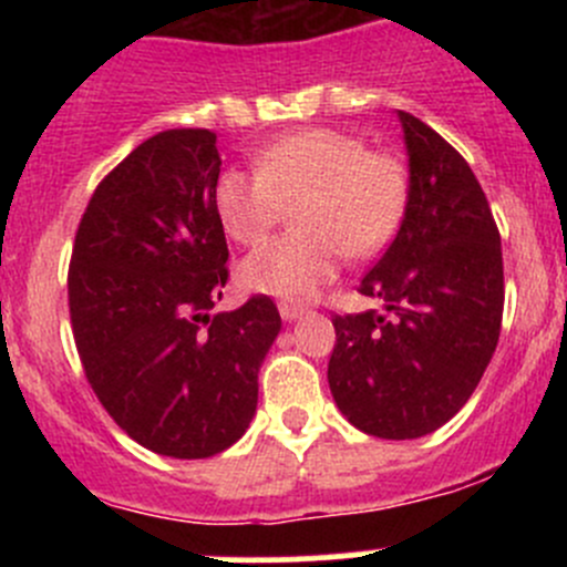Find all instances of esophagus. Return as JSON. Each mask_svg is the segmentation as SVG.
Returning a JSON list of instances; mask_svg holds the SVG:
<instances>
[{"mask_svg": "<svg viewBox=\"0 0 567 567\" xmlns=\"http://www.w3.org/2000/svg\"><path fill=\"white\" fill-rule=\"evenodd\" d=\"M279 316L285 320H296L305 316V307L301 305H293V301H279Z\"/></svg>", "mask_w": 567, "mask_h": 567, "instance_id": "34e87169", "label": "esophagus"}]
</instances>
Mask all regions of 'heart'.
Segmentation results:
<instances>
[{"instance_id":"b5f03b06","label":"heart","mask_w":567,"mask_h":567,"mask_svg":"<svg viewBox=\"0 0 567 567\" xmlns=\"http://www.w3.org/2000/svg\"><path fill=\"white\" fill-rule=\"evenodd\" d=\"M255 169L216 177L214 208L227 236L255 247L290 208L299 227L244 260L241 282L257 293L307 299L334 277L342 255L384 249L409 203L405 164L346 131H290L262 147Z\"/></svg>"}]
</instances>
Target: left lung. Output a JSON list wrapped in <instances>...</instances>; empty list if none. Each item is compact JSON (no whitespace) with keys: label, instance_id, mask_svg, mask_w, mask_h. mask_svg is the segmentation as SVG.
<instances>
[{"label":"left lung","instance_id":"obj_1","mask_svg":"<svg viewBox=\"0 0 567 567\" xmlns=\"http://www.w3.org/2000/svg\"><path fill=\"white\" fill-rule=\"evenodd\" d=\"M409 147L403 225L359 293L384 310L334 316V403L359 431L420 439L453 420L496 351L505 310L502 241L466 158L400 112Z\"/></svg>","mask_w":567,"mask_h":567}]
</instances>
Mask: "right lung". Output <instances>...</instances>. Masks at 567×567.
Returning a JSON list of instances; mask_svg holds the SVG:
<instances>
[{
    "label": "right lung",
    "instance_id": "right-lung-1",
    "mask_svg": "<svg viewBox=\"0 0 567 567\" xmlns=\"http://www.w3.org/2000/svg\"><path fill=\"white\" fill-rule=\"evenodd\" d=\"M219 169L214 131L145 140L93 192L68 266L73 340L95 398L169 458H210L244 436L282 326L262 293L210 316L230 279Z\"/></svg>",
    "mask_w": 567,
    "mask_h": 567
}]
</instances>
